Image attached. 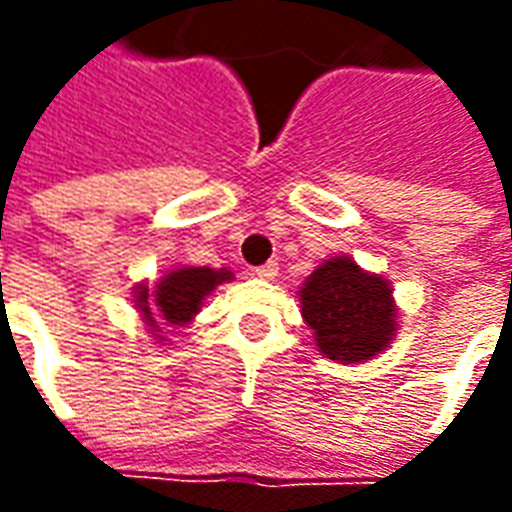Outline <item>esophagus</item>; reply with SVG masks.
Here are the masks:
<instances>
[{
	"instance_id": "esophagus-1",
	"label": "esophagus",
	"mask_w": 512,
	"mask_h": 512,
	"mask_svg": "<svg viewBox=\"0 0 512 512\" xmlns=\"http://www.w3.org/2000/svg\"><path fill=\"white\" fill-rule=\"evenodd\" d=\"M255 274L260 279H268V282H271V279L277 277L279 274V266H277V260H268V263H263V266H257L255 268Z\"/></svg>"
}]
</instances>
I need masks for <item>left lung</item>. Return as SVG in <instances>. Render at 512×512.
<instances>
[{"label": "left lung", "mask_w": 512, "mask_h": 512, "mask_svg": "<svg viewBox=\"0 0 512 512\" xmlns=\"http://www.w3.org/2000/svg\"><path fill=\"white\" fill-rule=\"evenodd\" d=\"M301 296V315L326 359L367 362L395 337L397 310L384 277L367 274L351 257H332L315 268Z\"/></svg>", "instance_id": "left-lung-1"}]
</instances>
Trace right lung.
Instances as JSON below:
<instances>
[{
	"instance_id": "1",
	"label": "right lung",
	"mask_w": 512,
	"mask_h": 512,
	"mask_svg": "<svg viewBox=\"0 0 512 512\" xmlns=\"http://www.w3.org/2000/svg\"><path fill=\"white\" fill-rule=\"evenodd\" d=\"M230 279H233V274L227 268H219V271L208 266L178 268V271H169L167 277H161L153 301L147 299V288L136 290V307L142 312L147 326H153V332H158V321L183 326V323H189L200 312L205 296L216 285L230 282Z\"/></svg>"
}]
</instances>
